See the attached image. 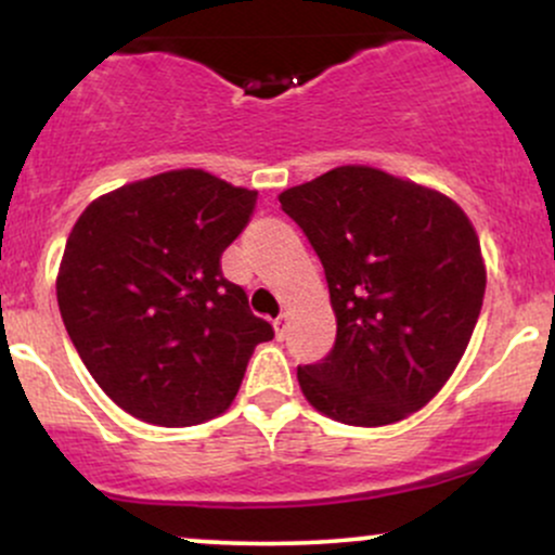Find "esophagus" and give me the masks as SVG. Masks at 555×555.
Returning a JSON list of instances; mask_svg holds the SVG:
<instances>
[{"mask_svg": "<svg viewBox=\"0 0 555 555\" xmlns=\"http://www.w3.org/2000/svg\"><path fill=\"white\" fill-rule=\"evenodd\" d=\"M273 331H276V336H279V339H284V336H286V331H289V315H286V313L279 315L276 321H273Z\"/></svg>", "mask_w": 555, "mask_h": 555, "instance_id": "obj_1", "label": "esophagus"}]
</instances>
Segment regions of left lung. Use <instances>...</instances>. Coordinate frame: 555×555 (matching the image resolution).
I'll list each match as a JSON object with an SVG mask.
<instances>
[{"mask_svg": "<svg viewBox=\"0 0 555 555\" xmlns=\"http://www.w3.org/2000/svg\"><path fill=\"white\" fill-rule=\"evenodd\" d=\"M326 271L334 349L297 380L318 412L378 428L423 410L460 365L486 295L473 221L451 197L373 167L279 195Z\"/></svg>", "mask_w": 555, "mask_h": 555, "instance_id": "obj_1", "label": "left lung"}]
</instances>
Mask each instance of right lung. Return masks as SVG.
I'll return each instance as SVG.
<instances>
[{
  "instance_id": "obj_1",
  "label": "right lung",
  "mask_w": 555,
  "mask_h": 555,
  "mask_svg": "<svg viewBox=\"0 0 555 555\" xmlns=\"http://www.w3.org/2000/svg\"><path fill=\"white\" fill-rule=\"evenodd\" d=\"M256 190L175 169L95 197L56 276L62 321L114 404L162 428L229 410L253 349L273 339L221 253L256 211Z\"/></svg>"
}]
</instances>
